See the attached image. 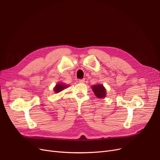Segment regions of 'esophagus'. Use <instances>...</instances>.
<instances>
[{
  "label": "esophagus",
  "instance_id": "esophagus-1",
  "mask_svg": "<svg viewBox=\"0 0 160 160\" xmlns=\"http://www.w3.org/2000/svg\"><path fill=\"white\" fill-rule=\"evenodd\" d=\"M85 82V79H80L79 80V82L81 83V84H82V83H84Z\"/></svg>",
  "mask_w": 160,
  "mask_h": 160
}]
</instances>
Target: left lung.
Returning <instances> with one entry per match:
<instances>
[{
  "label": "left lung",
  "instance_id": "obj_1",
  "mask_svg": "<svg viewBox=\"0 0 160 160\" xmlns=\"http://www.w3.org/2000/svg\"><path fill=\"white\" fill-rule=\"evenodd\" d=\"M93 92H94L95 96L99 99L105 98L107 95V91L105 88L102 84H96L92 87Z\"/></svg>",
  "mask_w": 160,
  "mask_h": 160
}]
</instances>
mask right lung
Wrapping results in <instances>:
<instances>
[{
    "label": "right lung",
    "instance_id": "obj_1",
    "mask_svg": "<svg viewBox=\"0 0 160 160\" xmlns=\"http://www.w3.org/2000/svg\"><path fill=\"white\" fill-rule=\"evenodd\" d=\"M70 86H68L65 83H62V82H59L58 84H56L55 86L53 88V92L55 93H58L61 92L63 91L65 89L68 88Z\"/></svg>",
    "mask_w": 160,
    "mask_h": 160
}]
</instances>
